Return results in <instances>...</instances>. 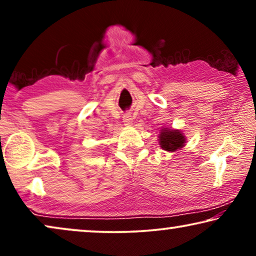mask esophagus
Returning <instances> with one entry per match:
<instances>
[{"label":"esophagus","instance_id":"1","mask_svg":"<svg viewBox=\"0 0 256 256\" xmlns=\"http://www.w3.org/2000/svg\"><path fill=\"white\" fill-rule=\"evenodd\" d=\"M124 122L127 126H130L132 124V116L130 113H126L124 115Z\"/></svg>","mask_w":256,"mask_h":256}]
</instances>
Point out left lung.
Returning <instances> with one entry per match:
<instances>
[{"mask_svg": "<svg viewBox=\"0 0 256 256\" xmlns=\"http://www.w3.org/2000/svg\"><path fill=\"white\" fill-rule=\"evenodd\" d=\"M185 143V138L178 130H170L164 128L160 134V144L166 152H176Z\"/></svg>", "mask_w": 256, "mask_h": 256, "instance_id": "obj_1", "label": "left lung"}]
</instances>
